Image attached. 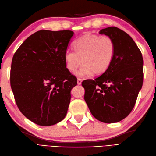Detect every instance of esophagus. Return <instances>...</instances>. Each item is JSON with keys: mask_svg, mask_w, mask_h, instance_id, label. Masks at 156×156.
<instances>
[{"mask_svg": "<svg viewBox=\"0 0 156 156\" xmlns=\"http://www.w3.org/2000/svg\"><path fill=\"white\" fill-rule=\"evenodd\" d=\"M81 82H82V79L80 78H78L77 79V84L78 85H81Z\"/></svg>", "mask_w": 156, "mask_h": 156, "instance_id": "obj_1", "label": "esophagus"}]
</instances>
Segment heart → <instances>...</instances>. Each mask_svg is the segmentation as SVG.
Segmentation results:
<instances>
[{"label": "heart", "instance_id": "b5f03b06", "mask_svg": "<svg viewBox=\"0 0 156 156\" xmlns=\"http://www.w3.org/2000/svg\"><path fill=\"white\" fill-rule=\"evenodd\" d=\"M74 51L68 50L64 55L66 69L74 73L83 63L76 75L81 77L93 73L101 75L109 68L114 58L115 45L108 36L87 33L79 38L73 45Z\"/></svg>", "mask_w": 156, "mask_h": 156}]
</instances>
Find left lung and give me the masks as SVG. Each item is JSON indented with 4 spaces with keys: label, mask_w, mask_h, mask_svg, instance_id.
Returning <instances> with one entry per match:
<instances>
[{
    "label": "left lung",
    "mask_w": 156,
    "mask_h": 156,
    "mask_svg": "<svg viewBox=\"0 0 156 156\" xmlns=\"http://www.w3.org/2000/svg\"><path fill=\"white\" fill-rule=\"evenodd\" d=\"M113 40L114 58L107 71L94 80L82 82L84 99L92 115L107 124L126 118L136 103L143 86L142 54L130 35L117 27L99 31Z\"/></svg>",
    "instance_id": "left-lung-1"
}]
</instances>
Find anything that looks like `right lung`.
<instances>
[{"mask_svg":"<svg viewBox=\"0 0 156 156\" xmlns=\"http://www.w3.org/2000/svg\"><path fill=\"white\" fill-rule=\"evenodd\" d=\"M73 34L68 30L37 31L13 55L11 90L20 111L34 124L54 125L66 116L70 91L77 83L64 58Z\"/></svg>","mask_w":156,"mask_h":156,"instance_id":"1","label":"right lung"}]
</instances>
